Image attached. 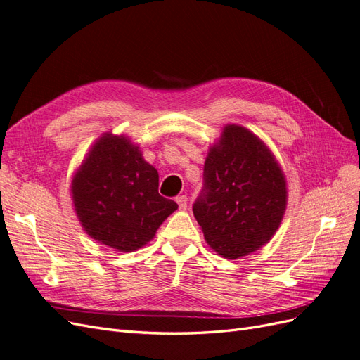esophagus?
Listing matches in <instances>:
<instances>
[{
    "label": "esophagus",
    "mask_w": 360,
    "mask_h": 360,
    "mask_svg": "<svg viewBox=\"0 0 360 360\" xmlns=\"http://www.w3.org/2000/svg\"><path fill=\"white\" fill-rule=\"evenodd\" d=\"M176 201L179 204L180 210H186V207H188V197H186V195H180V197L176 198Z\"/></svg>",
    "instance_id": "1"
}]
</instances>
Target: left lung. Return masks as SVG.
<instances>
[{"label": "left lung", "mask_w": 360, "mask_h": 360, "mask_svg": "<svg viewBox=\"0 0 360 360\" xmlns=\"http://www.w3.org/2000/svg\"><path fill=\"white\" fill-rule=\"evenodd\" d=\"M287 179L269 146L240 124H225L209 147L204 192L193 216L217 255L238 259L275 236L285 214Z\"/></svg>", "instance_id": "8db88e82"}]
</instances>
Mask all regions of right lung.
<instances>
[{
	"instance_id": "add662e5",
	"label": "right lung",
	"mask_w": 360,
	"mask_h": 360,
	"mask_svg": "<svg viewBox=\"0 0 360 360\" xmlns=\"http://www.w3.org/2000/svg\"><path fill=\"white\" fill-rule=\"evenodd\" d=\"M158 188V169L132 138L105 132L75 169L70 197L86 234L118 252H134L153 240L158 228L179 209Z\"/></svg>"
}]
</instances>
